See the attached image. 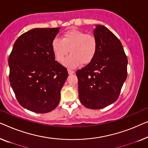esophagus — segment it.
Returning <instances> with one entry per match:
<instances>
[{"label": "esophagus", "mask_w": 148, "mask_h": 148, "mask_svg": "<svg viewBox=\"0 0 148 148\" xmlns=\"http://www.w3.org/2000/svg\"><path fill=\"white\" fill-rule=\"evenodd\" d=\"M67 71H68V73H69V75L73 74V73H75V71H73V70H71V69H68Z\"/></svg>", "instance_id": "1"}]
</instances>
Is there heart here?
I'll return each instance as SVG.
<instances>
[{
  "mask_svg": "<svg viewBox=\"0 0 148 148\" xmlns=\"http://www.w3.org/2000/svg\"><path fill=\"white\" fill-rule=\"evenodd\" d=\"M52 51L57 61L63 62L68 68H76L81 63L87 65L95 58L98 49V42L95 36L85 32L72 29L62 36L61 39L55 38L51 43Z\"/></svg>",
  "mask_w": 148,
  "mask_h": 148,
  "instance_id": "1",
  "label": "heart"
}]
</instances>
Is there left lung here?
<instances>
[{
	"label": "left lung",
	"instance_id": "obj_1",
	"mask_svg": "<svg viewBox=\"0 0 148 148\" xmlns=\"http://www.w3.org/2000/svg\"><path fill=\"white\" fill-rule=\"evenodd\" d=\"M93 34L98 42L97 54L76 74L81 103L99 110L118 99L127 78V58L120 40L108 28L97 25Z\"/></svg>",
	"mask_w": 148,
	"mask_h": 148
}]
</instances>
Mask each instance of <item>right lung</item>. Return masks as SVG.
Instances as JSON below:
<instances>
[{
    "label": "right lung",
    "instance_id": "obj_1",
    "mask_svg": "<svg viewBox=\"0 0 148 148\" xmlns=\"http://www.w3.org/2000/svg\"><path fill=\"white\" fill-rule=\"evenodd\" d=\"M60 28H36L17 38L8 57L9 81L19 104L38 113L50 112L60 101L67 69L55 61L52 40Z\"/></svg>",
    "mask_w": 148,
    "mask_h": 148
}]
</instances>
